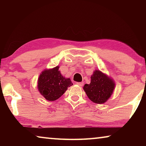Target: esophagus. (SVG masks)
I'll use <instances>...</instances> for the list:
<instances>
[{
    "instance_id": "esophagus-1",
    "label": "esophagus",
    "mask_w": 146,
    "mask_h": 146,
    "mask_svg": "<svg viewBox=\"0 0 146 146\" xmlns=\"http://www.w3.org/2000/svg\"><path fill=\"white\" fill-rule=\"evenodd\" d=\"M76 84L78 85L79 86H84V82H76Z\"/></svg>"
}]
</instances>
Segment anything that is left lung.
Instances as JSON below:
<instances>
[{
  "label": "left lung",
  "instance_id": "left-lung-1",
  "mask_svg": "<svg viewBox=\"0 0 146 146\" xmlns=\"http://www.w3.org/2000/svg\"><path fill=\"white\" fill-rule=\"evenodd\" d=\"M115 83L111 78L100 71H94L91 76V83L84 86L86 95L92 102L103 104L108 100L113 93Z\"/></svg>",
  "mask_w": 146,
  "mask_h": 146
}]
</instances>
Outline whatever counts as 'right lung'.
Listing matches in <instances>:
<instances>
[{"mask_svg":"<svg viewBox=\"0 0 146 146\" xmlns=\"http://www.w3.org/2000/svg\"><path fill=\"white\" fill-rule=\"evenodd\" d=\"M59 67L44 71L38 80V88L46 100L54 101L60 98L68 87L73 85L70 78H66L58 71Z\"/></svg>","mask_w":146,"mask_h":146,"instance_id":"obj_1","label":"right lung"}]
</instances>
